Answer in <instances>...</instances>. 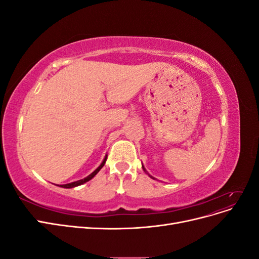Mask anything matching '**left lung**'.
Listing matches in <instances>:
<instances>
[{"label":"left lung","instance_id":"left-lung-1","mask_svg":"<svg viewBox=\"0 0 259 259\" xmlns=\"http://www.w3.org/2000/svg\"><path fill=\"white\" fill-rule=\"evenodd\" d=\"M143 168H144V169H145V167H144V166H143ZM145 170H146V169H145ZM149 176H150V175H149ZM150 177H151V178H153V177H152V176H150Z\"/></svg>","mask_w":259,"mask_h":259}]
</instances>
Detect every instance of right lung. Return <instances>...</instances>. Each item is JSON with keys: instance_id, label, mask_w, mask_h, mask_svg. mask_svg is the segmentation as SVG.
<instances>
[{"instance_id": "obj_1", "label": "right lung", "mask_w": 259, "mask_h": 259, "mask_svg": "<svg viewBox=\"0 0 259 259\" xmlns=\"http://www.w3.org/2000/svg\"><path fill=\"white\" fill-rule=\"evenodd\" d=\"M106 161H107V156H105V159H104V161L101 162V164L100 165L93 171L92 174H90L88 177H85V178H83V179H80V180H77V182H73V183H70V184H66V185H61L60 187H62V188H73V187H77V186H80V185H83V184H85L86 182H89V180H91L94 176H95L98 171L101 169V167H103L104 165H105V163H106Z\"/></svg>"}]
</instances>
